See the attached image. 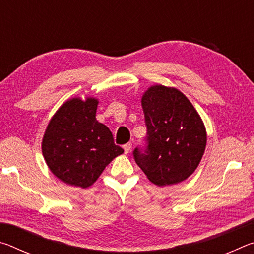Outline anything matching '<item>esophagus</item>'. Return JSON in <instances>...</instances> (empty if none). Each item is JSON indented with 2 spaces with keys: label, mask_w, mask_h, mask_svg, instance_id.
I'll return each mask as SVG.
<instances>
[{
  "label": "esophagus",
  "mask_w": 254,
  "mask_h": 254,
  "mask_svg": "<svg viewBox=\"0 0 254 254\" xmlns=\"http://www.w3.org/2000/svg\"><path fill=\"white\" fill-rule=\"evenodd\" d=\"M131 148H132V143L131 142H128V143H126L123 145V149H124V152H126L127 154V153H130V151H131Z\"/></svg>",
  "instance_id": "1"
}]
</instances>
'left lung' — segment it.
I'll list each match as a JSON object with an SVG mask.
<instances>
[{"label": "left lung", "instance_id": "left-lung-1", "mask_svg": "<svg viewBox=\"0 0 254 254\" xmlns=\"http://www.w3.org/2000/svg\"><path fill=\"white\" fill-rule=\"evenodd\" d=\"M145 147L133 151L136 165L150 182L168 186L184 182L198 167L206 148V130L199 114L174 87L154 85L142 96Z\"/></svg>", "mask_w": 254, "mask_h": 254}]
</instances>
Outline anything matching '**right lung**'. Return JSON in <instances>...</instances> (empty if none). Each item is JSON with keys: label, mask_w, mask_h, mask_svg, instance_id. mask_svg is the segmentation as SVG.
I'll return each mask as SVG.
<instances>
[{"label": "right lung", "mask_w": 254, "mask_h": 254, "mask_svg": "<svg viewBox=\"0 0 254 254\" xmlns=\"http://www.w3.org/2000/svg\"><path fill=\"white\" fill-rule=\"evenodd\" d=\"M98 101L71 98L59 107L42 139V154L51 173L65 184L87 188L124 150L110 128L96 120Z\"/></svg>", "instance_id": "obj_1"}]
</instances>
